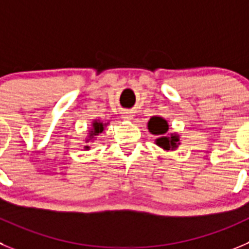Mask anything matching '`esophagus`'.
<instances>
[{
    "label": "esophagus",
    "instance_id": "34e87169",
    "mask_svg": "<svg viewBox=\"0 0 249 249\" xmlns=\"http://www.w3.org/2000/svg\"><path fill=\"white\" fill-rule=\"evenodd\" d=\"M134 117V113L131 110H123L122 111V118L124 120H131Z\"/></svg>",
    "mask_w": 249,
    "mask_h": 249
}]
</instances>
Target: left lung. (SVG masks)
I'll list each match as a JSON object with an SVG mask.
<instances>
[{"label": "left lung", "instance_id": "1", "mask_svg": "<svg viewBox=\"0 0 249 249\" xmlns=\"http://www.w3.org/2000/svg\"><path fill=\"white\" fill-rule=\"evenodd\" d=\"M148 130L155 135H164L168 131V124L164 119L159 117H152L148 122ZM156 143L160 147L164 148V150H174L177 148L179 145V138L177 135H171L168 136H162V138L157 139Z\"/></svg>", "mask_w": 249, "mask_h": 249}]
</instances>
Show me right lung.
I'll list each match as a JSON object with an SVG mask.
<instances>
[{
  "mask_svg": "<svg viewBox=\"0 0 249 249\" xmlns=\"http://www.w3.org/2000/svg\"><path fill=\"white\" fill-rule=\"evenodd\" d=\"M107 124H103V123L98 122V120H94L92 124V129L89 130V139H88V141L92 140L93 138L96 135H98V134H101V132H103L104 130V126H106ZM85 148H89L88 146H86Z\"/></svg>",
  "mask_w": 249,
  "mask_h": 249,
  "instance_id": "right-lung-1",
  "label": "right lung"
}]
</instances>
